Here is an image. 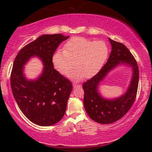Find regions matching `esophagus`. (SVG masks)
<instances>
[{
  "instance_id": "34e87169",
  "label": "esophagus",
  "mask_w": 152,
  "mask_h": 152,
  "mask_svg": "<svg viewBox=\"0 0 152 152\" xmlns=\"http://www.w3.org/2000/svg\"><path fill=\"white\" fill-rule=\"evenodd\" d=\"M72 86H73L74 88H80V87L82 86H81V84H72Z\"/></svg>"
}]
</instances>
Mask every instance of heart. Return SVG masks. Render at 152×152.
Returning a JSON list of instances; mask_svg holds the SVG:
<instances>
[{
	"label": "heart",
	"instance_id": "obj_1",
	"mask_svg": "<svg viewBox=\"0 0 152 152\" xmlns=\"http://www.w3.org/2000/svg\"><path fill=\"white\" fill-rule=\"evenodd\" d=\"M108 55L109 50L104 41L76 37L66 43L64 50H59L54 54L53 64L61 75L68 74L75 65L77 68L68 77L80 81L85 76L89 78L96 75L104 64Z\"/></svg>",
	"mask_w": 152,
	"mask_h": 152
}]
</instances>
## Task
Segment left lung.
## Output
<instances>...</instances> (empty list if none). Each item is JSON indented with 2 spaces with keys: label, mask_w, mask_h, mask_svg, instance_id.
<instances>
[{
  "label": "left lung",
  "mask_w": 152,
  "mask_h": 152,
  "mask_svg": "<svg viewBox=\"0 0 152 152\" xmlns=\"http://www.w3.org/2000/svg\"><path fill=\"white\" fill-rule=\"evenodd\" d=\"M111 52L105 65L101 70L84 83V106L86 113L95 122L99 124H111L122 118L131 109L136 99L138 86L139 70L136 59L130 51L122 43L109 38ZM132 67V78L128 90L120 97L107 99L99 94L98 86L107 74L119 65Z\"/></svg>",
  "instance_id": "8db88e82"
}]
</instances>
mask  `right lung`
<instances>
[{
  "mask_svg": "<svg viewBox=\"0 0 152 152\" xmlns=\"http://www.w3.org/2000/svg\"><path fill=\"white\" fill-rule=\"evenodd\" d=\"M68 38L61 34H43L23 48L14 59L10 79L12 93L20 111L37 125H53L65 114L72 85L54 68L53 56ZM34 56L39 57L45 67L38 78L30 80L24 77L23 69Z\"/></svg>",
  "mask_w": 152,
  "mask_h": 152,
  "instance_id": "obj_1",
  "label": "right lung"
}]
</instances>
